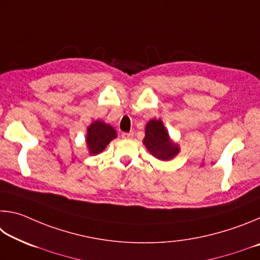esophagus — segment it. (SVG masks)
I'll return each instance as SVG.
<instances>
[{
  "label": "esophagus",
  "mask_w": 260,
  "mask_h": 260,
  "mask_svg": "<svg viewBox=\"0 0 260 260\" xmlns=\"http://www.w3.org/2000/svg\"><path fill=\"white\" fill-rule=\"evenodd\" d=\"M121 138L125 140H131V139H133V133H122Z\"/></svg>",
  "instance_id": "34e87169"
}]
</instances>
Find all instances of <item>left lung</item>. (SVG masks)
<instances>
[{"mask_svg":"<svg viewBox=\"0 0 260 260\" xmlns=\"http://www.w3.org/2000/svg\"><path fill=\"white\" fill-rule=\"evenodd\" d=\"M143 144L153 157L162 161L173 159L180 152L179 144L171 139L161 119L156 118L147 122Z\"/></svg>","mask_w":260,"mask_h":260,"instance_id":"8db88e82","label":"left lung"}]
</instances>
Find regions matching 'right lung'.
Returning <instances> with one entry per match:
<instances>
[{"instance_id":"add662e5","label":"right lung","mask_w":260,"mask_h":260,"mask_svg":"<svg viewBox=\"0 0 260 260\" xmlns=\"http://www.w3.org/2000/svg\"><path fill=\"white\" fill-rule=\"evenodd\" d=\"M117 138V132L113 127L102 120H95L87 127L86 144L89 155H99L113 139Z\"/></svg>"}]
</instances>
